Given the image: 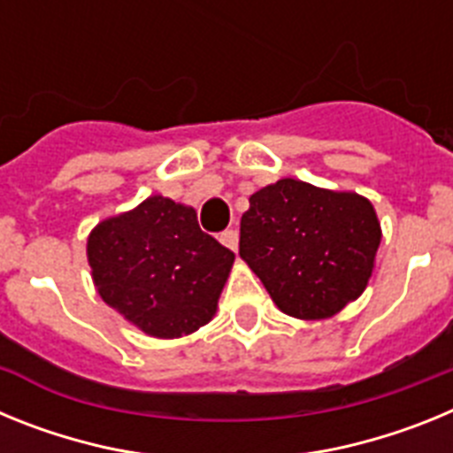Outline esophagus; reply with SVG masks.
Instances as JSON below:
<instances>
[{
    "label": "esophagus",
    "instance_id": "34e87169",
    "mask_svg": "<svg viewBox=\"0 0 453 453\" xmlns=\"http://www.w3.org/2000/svg\"><path fill=\"white\" fill-rule=\"evenodd\" d=\"M219 242H222L224 247H229L231 251H238V231L226 229L224 234H219Z\"/></svg>",
    "mask_w": 453,
    "mask_h": 453
}]
</instances>
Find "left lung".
Listing matches in <instances>:
<instances>
[{
    "label": "left lung",
    "instance_id": "8db88e82",
    "mask_svg": "<svg viewBox=\"0 0 453 453\" xmlns=\"http://www.w3.org/2000/svg\"><path fill=\"white\" fill-rule=\"evenodd\" d=\"M379 245L370 199L290 177L254 192L240 219V258L297 319L334 318L361 297Z\"/></svg>",
    "mask_w": 453,
    "mask_h": 453
}]
</instances>
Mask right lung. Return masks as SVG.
I'll return each instance as SVG.
<instances>
[{"mask_svg":"<svg viewBox=\"0 0 453 453\" xmlns=\"http://www.w3.org/2000/svg\"><path fill=\"white\" fill-rule=\"evenodd\" d=\"M99 297L151 338L190 335L215 318L235 256L199 229L197 211L151 195L106 218L86 245Z\"/></svg>","mask_w":453,"mask_h":453,"instance_id":"1","label":"right lung"}]
</instances>
